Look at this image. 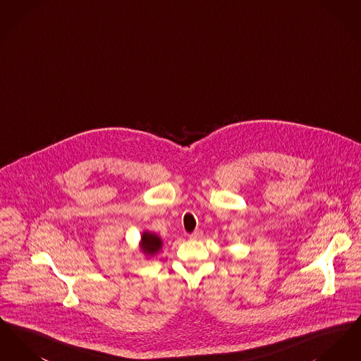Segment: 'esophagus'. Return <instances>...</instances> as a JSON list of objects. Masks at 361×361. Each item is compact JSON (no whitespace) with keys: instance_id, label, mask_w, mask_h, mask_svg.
<instances>
[{"instance_id":"esophagus-1","label":"esophagus","mask_w":361,"mask_h":361,"mask_svg":"<svg viewBox=\"0 0 361 361\" xmlns=\"http://www.w3.org/2000/svg\"><path fill=\"white\" fill-rule=\"evenodd\" d=\"M203 237V231L202 230H196V231H193L192 234H189V238L190 240H200Z\"/></svg>"}]
</instances>
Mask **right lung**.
<instances>
[{"label": "right lung", "mask_w": 361, "mask_h": 361, "mask_svg": "<svg viewBox=\"0 0 361 361\" xmlns=\"http://www.w3.org/2000/svg\"><path fill=\"white\" fill-rule=\"evenodd\" d=\"M140 246H142L143 253L153 256L154 253H157V252L161 249L162 242H161V240H159L155 234H152V233H143Z\"/></svg>", "instance_id": "1"}]
</instances>
